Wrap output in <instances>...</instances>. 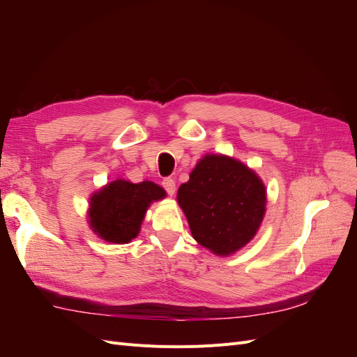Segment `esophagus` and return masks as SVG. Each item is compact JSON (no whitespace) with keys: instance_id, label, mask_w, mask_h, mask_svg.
Returning <instances> with one entry per match:
<instances>
[{"instance_id":"obj_1","label":"esophagus","mask_w":357,"mask_h":357,"mask_svg":"<svg viewBox=\"0 0 357 357\" xmlns=\"http://www.w3.org/2000/svg\"><path fill=\"white\" fill-rule=\"evenodd\" d=\"M162 188L165 189L168 195L172 197V195H174V192H176V181L172 178H164V180H162Z\"/></svg>"}]
</instances>
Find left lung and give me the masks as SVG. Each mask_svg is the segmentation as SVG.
Returning <instances> with one entry per match:
<instances>
[{
	"instance_id": "8db88e82",
	"label": "left lung",
	"mask_w": 357,
	"mask_h": 357,
	"mask_svg": "<svg viewBox=\"0 0 357 357\" xmlns=\"http://www.w3.org/2000/svg\"><path fill=\"white\" fill-rule=\"evenodd\" d=\"M177 199L193 238L215 255H231L250 241L265 214L264 183L241 162L207 155Z\"/></svg>"
}]
</instances>
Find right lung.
<instances>
[{"instance_id": "right-lung-1", "label": "right lung", "mask_w": 357, "mask_h": 357, "mask_svg": "<svg viewBox=\"0 0 357 357\" xmlns=\"http://www.w3.org/2000/svg\"><path fill=\"white\" fill-rule=\"evenodd\" d=\"M164 197L165 190L152 181L116 180L92 197L91 226L105 241L129 243L138 235L150 202Z\"/></svg>"}]
</instances>
